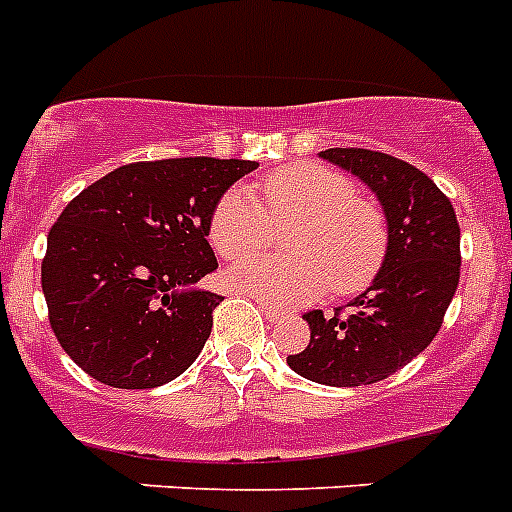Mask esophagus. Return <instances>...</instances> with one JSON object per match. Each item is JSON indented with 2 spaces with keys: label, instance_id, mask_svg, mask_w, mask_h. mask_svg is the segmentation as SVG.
<instances>
[{
  "label": "esophagus",
  "instance_id": "1",
  "mask_svg": "<svg viewBox=\"0 0 512 512\" xmlns=\"http://www.w3.org/2000/svg\"><path fill=\"white\" fill-rule=\"evenodd\" d=\"M255 302H257V305H260V310H263L268 321H278V318H281V310H278V307L268 305L265 299H255Z\"/></svg>",
  "mask_w": 512,
  "mask_h": 512
}]
</instances>
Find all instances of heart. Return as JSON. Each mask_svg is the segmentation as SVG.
<instances>
[{"mask_svg": "<svg viewBox=\"0 0 512 512\" xmlns=\"http://www.w3.org/2000/svg\"><path fill=\"white\" fill-rule=\"evenodd\" d=\"M263 199L247 186H234L215 202L207 236L218 255L242 257L223 278L234 292L270 305H302L321 297L328 286L355 292L373 276L384 231L378 215L357 199L350 178L321 165H292L263 178ZM268 209L274 222L299 219L290 237L297 258H244L267 238Z\"/></svg>", "mask_w": 512, "mask_h": 512, "instance_id": "heart-1", "label": "heart"}]
</instances>
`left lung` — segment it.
I'll return each mask as SVG.
<instances>
[{
  "mask_svg": "<svg viewBox=\"0 0 512 512\" xmlns=\"http://www.w3.org/2000/svg\"><path fill=\"white\" fill-rule=\"evenodd\" d=\"M321 157L376 194L386 255L371 286L344 310L305 315L310 344L286 363L315 384H376L421 355L442 328L460 281V226L450 199L410 162L355 147Z\"/></svg>",
  "mask_w": 512,
  "mask_h": 512,
  "instance_id": "1",
  "label": "left lung"
}]
</instances>
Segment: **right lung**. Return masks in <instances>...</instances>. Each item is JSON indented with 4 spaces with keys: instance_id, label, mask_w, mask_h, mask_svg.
<instances>
[{
    "instance_id": "right-lung-1",
    "label": "right lung",
    "mask_w": 512,
    "mask_h": 512,
    "mask_svg": "<svg viewBox=\"0 0 512 512\" xmlns=\"http://www.w3.org/2000/svg\"><path fill=\"white\" fill-rule=\"evenodd\" d=\"M252 160L131 162L83 189L49 231L41 289L70 360L115 389H155L205 347L220 294L213 207Z\"/></svg>"
}]
</instances>
